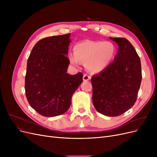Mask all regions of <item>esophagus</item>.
<instances>
[{
  "mask_svg": "<svg viewBox=\"0 0 157 157\" xmlns=\"http://www.w3.org/2000/svg\"><path fill=\"white\" fill-rule=\"evenodd\" d=\"M90 76H89L87 74H84L83 75V80H84V81H87V80H89L90 79Z\"/></svg>",
  "mask_w": 157,
  "mask_h": 157,
  "instance_id": "1",
  "label": "esophagus"
}]
</instances>
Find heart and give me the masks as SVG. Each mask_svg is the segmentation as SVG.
Here are the masks:
<instances>
[{
	"label": "heart",
	"instance_id": "b5f03b06",
	"mask_svg": "<svg viewBox=\"0 0 157 157\" xmlns=\"http://www.w3.org/2000/svg\"><path fill=\"white\" fill-rule=\"evenodd\" d=\"M116 48L112 42L105 41H83L75 47V54L69 55L70 62L78 66L81 61L87 69L98 73L108 67L115 59Z\"/></svg>",
	"mask_w": 157,
	"mask_h": 157
}]
</instances>
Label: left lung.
<instances>
[{
    "label": "left lung",
    "instance_id": "1",
    "mask_svg": "<svg viewBox=\"0 0 157 157\" xmlns=\"http://www.w3.org/2000/svg\"><path fill=\"white\" fill-rule=\"evenodd\" d=\"M118 51L111 64L91 78L93 104L103 115L117 117L134 105L142 75L139 56L124 38H111Z\"/></svg>",
    "mask_w": 157,
    "mask_h": 157
}]
</instances>
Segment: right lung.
<instances>
[{
    "label": "right lung",
    "mask_w": 157,
    "mask_h": 157,
    "mask_svg": "<svg viewBox=\"0 0 157 157\" xmlns=\"http://www.w3.org/2000/svg\"><path fill=\"white\" fill-rule=\"evenodd\" d=\"M71 33L44 38L33 47L27 60L25 95L31 107L44 117L67 111L83 75L67 73Z\"/></svg>",
    "instance_id": "obj_1"
}]
</instances>
